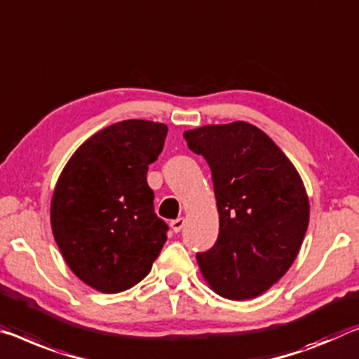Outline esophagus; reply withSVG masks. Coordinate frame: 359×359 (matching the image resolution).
I'll use <instances>...</instances> for the list:
<instances>
[{"label":"esophagus","mask_w":359,"mask_h":359,"mask_svg":"<svg viewBox=\"0 0 359 359\" xmlns=\"http://www.w3.org/2000/svg\"><path fill=\"white\" fill-rule=\"evenodd\" d=\"M184 225H185V219L184 217H179V219H175V220L170 222V229H172L174 233H179L182 229H184Z\"/></svg>","instance_id":"esophagus-1"}]
</instances>
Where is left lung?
Masks as SVG:
<instances>
[{"mask_svg": "<svg viewBox=\"0 0 359 359\" xmlns=\"http://www.w3.org/2000/svg\"><path fill=\"white\" fill-rule=\"evenodd\" d=\"M206 159L219 210V238L198 265L215 294L248 300L284 276L302 246L310 204L297 169L264 130L246 121L185 130Z\"/></svg>", "mask_w": 359, "mask_h": 359, "instance_id": "1", "label": "left lung"}]
</instances>
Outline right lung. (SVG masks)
I'll return each mask as SVG.
<instances>
[{"instance_id":"right-lung-1","label":"right lung","mask_w":359,"mask_h":359,"mask_svg":"<svg viewBox=\"0 0 359 359\" xmlns=\"http://www.w3.org/2000/svg\"><path fill=\"white\" fill-rule=\"evenodd\" d=\"M166 134V124L145 119L111 124L73 153L57 180L54 240L70 270L95 291L116 294L135 286L168 240L147 184Z\"/></svg>"}]
</instances>
